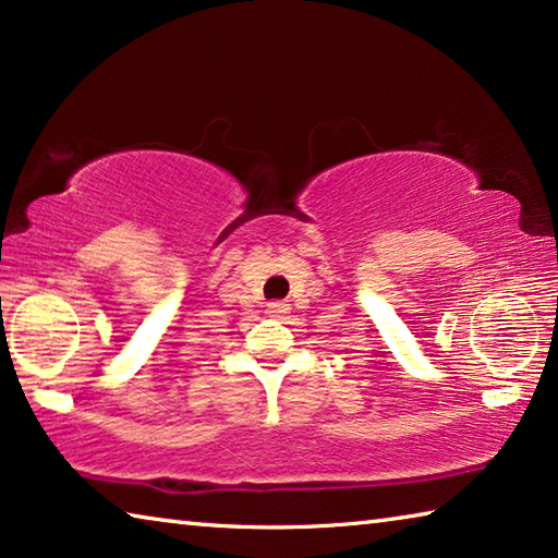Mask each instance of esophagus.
Wrapping results in <instances>:
<instances>
[{
    "mask_svg": "<svg viewBox=\"0 0 558 558\" xmlns=\"http://www.w3.org/2000/svg\"><path fill=\"white\" fill-rule=\"evenodd\" d=\"M288 305L286 302H280V300H276V302H268V315H272V317H282L288 313Z\"/></svg>",
    "mask_w": 558,
    "mask_h": 558,
    "instance_id": "esophagus-1",
    "label": "esophagus"
}]
</instances>
